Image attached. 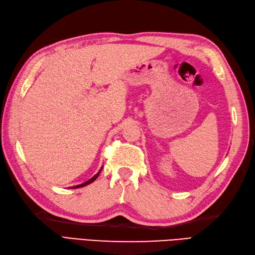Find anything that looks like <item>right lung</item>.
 I'll return each instance as SVG.
<instances>
[{
	"mask_svg": "<svg viewBox=\"0 0 255 255\" xmlns=\"http://www.w3.org/2000/svg\"><path fill=\"white\" fill-rule=\"evenodd\" d=\"M102 169H103V167H102ZM102 169L99 171V172H97L96 173V174L93 176V177H92V178H90V180L89 181H86L85 183H83V184H80V185H77V186H73V187H71V188H79V187H83V186H86V185H89V184H91L92 182H94L95 180H96V178L97 177H99V175H100V173H101V171H102Z\"/></svg>",
	"mask_w": 255,
	"mask_h": 255,
	"instance_id": "right-lung-1",
	"label": "right lung"
}]
</instances>
